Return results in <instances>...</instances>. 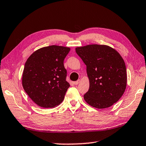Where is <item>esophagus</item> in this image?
Here are the masks:
<instances>
[{
	"instance_id": "1",
	"label": "esophagus",
	"mask_w": 146,
	"mask_h": 146,
	"mask_svg": "<svg viewBox=\"0 0 146 146\" xmlns=\"http://www.w3.org/2000/svg\"><path fill=\"white\" fill-rule=\"evenodd\" d=\"M80 80H76V81H75V82H73V84L75 85H78L79 83H80Z\"/></svg>"
}]
</instances>
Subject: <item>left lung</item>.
<instances>
[{"label": "left lung", "instance_id": "1", "mask_svg": "<svg viewBox=\"0 0 146 146\" xmlns=\"http://www.w3.org/2000/svg\"><path fill=\"white\" fill-rule=\"evenodd\" d=\"M76 53L86 65L90 89L84 95L88 104L98 109L114 104L126 88L124 61L117 51L106 45L78 47Z\"/></svg>", "mask_w": 146, "mask_h": 146}]
</instances>
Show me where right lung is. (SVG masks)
<instances>
[{"label":"right lung","instance_id":"add662e5","mask_svg":"<svg viewBox=\"0 0 146 146\" xmlns=\"http://www.w3.org/2000/svg\"><path fill=\"white\" fill-rule=\"evenodd\" d=\"M70 48L49 46L32 53L24 66L23 86L40 107L51 108L62 102L70 85L66 81L64 60Z\"/></svg>","mask_w":146,"mask_h":146}]
</instances>
